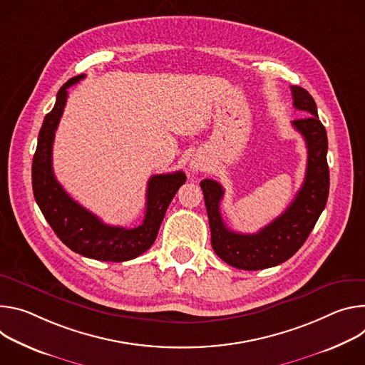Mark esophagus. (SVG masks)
Masks as SVG:
<instances>
[{
	"label": "esophagus",
	"mask_w": 365,
	"mask_h": 365,
	"mask_svg": "<svg viewBox=\"0 0 365 365\" xmlns=\"http://www.w3.org/2000/svg\"><path fill=\"white\" fill-rule=\"evenodd\" d=\"M190 170L192 173H203L207 170V160L200 156V155H195L191 160H190Z\"/></svg>",
	"instance_id": "1"
}]
</instances>
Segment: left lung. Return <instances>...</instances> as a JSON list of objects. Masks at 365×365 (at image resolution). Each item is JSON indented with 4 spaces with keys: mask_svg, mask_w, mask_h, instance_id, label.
Returning <instances> with one entry per match:
<instances>
[{
    "mask_svg": "<svg viewBox=\"0 0 365 365\" xmlns=\"http://www.w3.org/2000/svg\"><path fill=\"white\" fill-rule=\"evenodd\" d=\"M293 106L306 117L294 120V129L307 146V168L302 188L287 210L257 233L230 230L220 215L223 187L213 180L200 182L212 232V247L226 264L247 271L275 267L292 258L306 242L329 195L328 136L317 115L313 97L302 87L292 86Z\"/></svg>",
    "mask_w": 365,
    "mask_h": 365,
    "instance_id": "1",
    "label": "left lung"
}]
</instances>
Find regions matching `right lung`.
Here are the masks:
<instances>
[{
  "label": "right lung",
  "instance_id": "right-lung-1",
  "mask_svg": "<svg viewBox=\"0 0 365 365\" xmlns=\"http://www.w3.org/2000/svg\"><path fill=\"white\" fill-rule=\"evenodd\" d=\"M83 78H86L84 73L73 76L62 86L52 111L43 120L31 165L33 194L45 219L69 250L98 261L123 262L142 255L152 247L171 200L187 177L182 171L152 175L146 190L145 219L142 225L132 229L103 223L69 197L55 178L52 148L66 104L68 88Z\"/></svg>",
  "mask_w": 365,
  "mask_h": 365
}]
</instances>
